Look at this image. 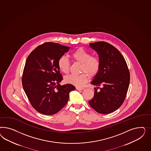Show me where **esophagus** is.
Instances as JSON below:
<instances>
[{
    "mask_svg": "<svg viewBox=\"0 0 151 151\" xmlns=\"http://www.w3.org/2000/svg\"><path fill=\"white\" fill-rule=\"evenodd\" d=\"M76 90H82L84 88H83V87H76Z\"/></svg>",
    "mask_w": 151,
    "mask_h": 151,
    "instance_id": "obj_1",
    "label": "esophagus"
}]
</instances>
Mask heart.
Segmentation results:
<instances>
[{
  "label": "heart",
  "instance_id": "b5f03b06",
  "mask_svg": "<svg viewBox=\"0 0 151 151\" xmlns=\"http://www.w3.org/2000/svg\"><path fill=\"white\" fill-rule=\"evenodd\" d=\"M73 59L80 64L81 72L80 75H70L65 78L66 82L76 86H81L87 82L88 75L91 77L96 76L101 68L100 60L97 56H91L90 52L82 48L74 51L71 54ZM58 67L63 73L68 74L70 71V63L65 56H62L58 60Z\"/></svg>",
  "mask_w": 151,
  "mask_h": 151
}]
</instances>
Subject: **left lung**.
<instances>
[{
  "label": "left lung",
  "mask_w": 151,
  "mask_h": 151,
  "mask_svg": "<svg viewBox=\"0 0 151 151\" xmlns=\"http://www.w3.org/2000/svg\"><path fill=\"white\" fill-rule=\"evenodd\" d=\"M89 44L99 54L101 68L91 82L97 87L94 88V96L88 103L96 112L109 114L118 109L125 100L130 81L128 66L121 52L109 43Z\"/></svg>",
  "instance_id": "obj_1"
}]
</instances>
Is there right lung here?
Returning <instances> with one entry per match:
<instances>
[{"mask_svg":"<svg viewBox=\"0 0 151 151\" xmlns=\"http://www.w3.org/2000/svg\"><path fill=\"white\" fill-rule=\"evenodd\" d=\"M70 47L47 42L38 46L27 57L23 70L22 85L31 105L42 114H54L69 100L75 90L70 83L60 85L63 76L58 62Z\"/></svg>","mask_w":151,"mask_h":151,"instance_id":"1","label":"right lung"}]
</instances>
